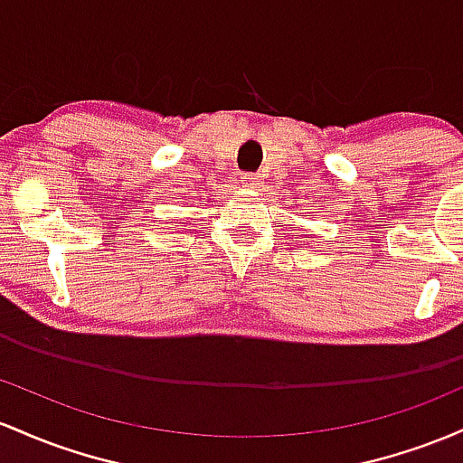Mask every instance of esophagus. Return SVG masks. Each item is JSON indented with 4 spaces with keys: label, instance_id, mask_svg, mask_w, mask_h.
<instances>
[{
    "label": "esophagus",
    "instance_id": "1",
    "mask_svg": "<svg viewBox=\"0 0 463 463\" xmlns=\"http://www.w3.org/2000/svg\"><path fill=\"white\" fill-rule=\"evenodd\" d=\"M241 181L245 184V188H258V185H260L256 175H241Z\"/></svg>",
    "mask_w": 463,
    "mask_h": 463
}]
</instances>
